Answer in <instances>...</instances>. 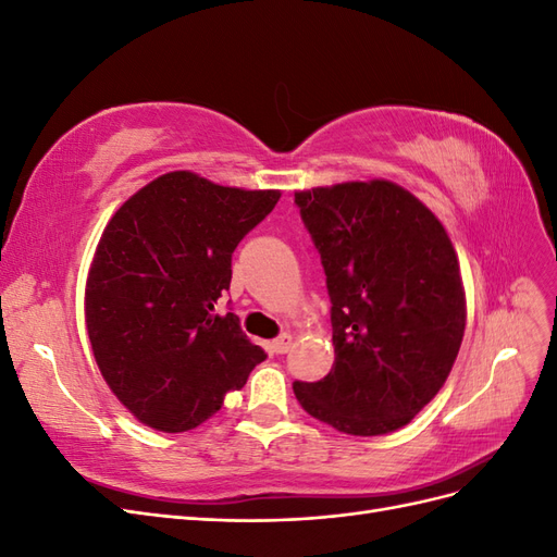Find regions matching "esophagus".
Here are the masks:
<instances>
[{"mask_svg": "<svg viewBox=\"0 0 557 557\" xmlns=\"http://www.w3.org/2000/svg\"><path fill=\"white\" fill-rule=\"evenodd\" d=\"M274 350L276 352H288L290 348H293V334H288V332H283L278 339H274Z\"/></svg>", "mask_w": 557, "mask_h": 557, "instance_id": "esophagus-1", "label": "esophagus"}]
</instances>
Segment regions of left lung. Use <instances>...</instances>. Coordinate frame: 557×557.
<instances>
[{
  "label": "left lung",
  "mask_w": 557,
  "mask_h": 557,
  "mask_svg": "<svg viewBox=\"0 0 557 557\" xmlns=\"http://www.w3.org/2000/svg\"><path fill=\"white\" fill-rule=\"evenodd\" d=\"M332 299V372L293 385L344 434L409 425L442 391L465 336L467 297L446 227L401 185L372 178L297 190Z\"/></svg>",
  "instance_id": "obj_1"
}]
</instances>
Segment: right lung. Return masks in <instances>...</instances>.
Listing matches in <instances>:
<instances>
[{
  "instance_id": "right-lung-1",
  "label": "right lung",
  "mask_w": 557,
  "mask_h": 557,
  "mask_svg": "<svg viewBox=\"0 0 557 557\" xmlns=\"http://www.w3.org/2000/svg\"><path fill=\"white\" fill-rule=\"evenodd\" d=\"M278 197L166 172L111 215L86 281V327L99 372L139 423L201 425L264 360L239 318L215 305L234 248Z\"/></svg>"
}]
</instances>
